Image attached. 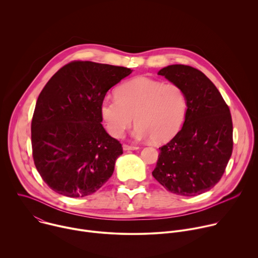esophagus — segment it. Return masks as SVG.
<instances>
[{
    "mask_svg": "<svg viewBox=\"0 0 258 258\" xmlns=\"http://www.w3.org/2000/svg\"><path fill=\"white\" fill-rule=\"evenodd\" d=\"M122 148H123V150H137V149H139V147L138 146H133V145H127V144H123L122 145Z\"/></svg>",
    "mask_w": 258,
    "mask_h": 258,
    "instance_id": "obj_1",
    "label": "esophagus"
}]
</instances>
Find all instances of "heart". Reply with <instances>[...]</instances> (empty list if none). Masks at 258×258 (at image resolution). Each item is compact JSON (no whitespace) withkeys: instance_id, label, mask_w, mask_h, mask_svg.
<instances>
[{"instance_id":"obj_1","label":"heart","mask_w":258,"mask_h":258,"mask_svg":"<svg viewBox=\"0 0 258 258\" xmlns=\"http://www.w3.org/2000/svg\"><path fill=\"white\" fill-rule=\"evenodd\" d=\"M116 99H104L100 112L108 133L120 138L134 121V136L155 143L169 140L180 128L187 112V98L176 84L136 78L120 85Z\"/></svg>"}]
</instances>
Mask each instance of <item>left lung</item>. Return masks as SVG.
Instances as JSON below:
<instances>
[{
  "instance_id": "left-lung-1",
  "label": "left lung",
  "mask_w": 258,
  "mask_h": 258,
  "mask_svg": "<svg viewBox=\"0 0 258 258\" xmlns=\"http://www.w3.org/2000/svg\"><path fill=\"white\" fill-rule=\"evenodd\" d=\"M158 75L183 90L188 109L181 130L159 148L152 174L173 194H202L222 178L233 152L230 108L213 83L194 67L169 65Z\"/></svg>"
}]
</instances>
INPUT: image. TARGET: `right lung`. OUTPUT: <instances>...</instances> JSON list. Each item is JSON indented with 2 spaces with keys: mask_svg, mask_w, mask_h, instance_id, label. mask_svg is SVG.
<instances>
[{
  "mask_svg": "<svg viewBox=\"0 0 258 258\" xmlns=\"http://www.w3.org/2000/svg\"><path fill=\"white\" fill-rule=\"evenodd\" d=\"M133 70L92 61H72L47 83L31 120L34 165L56 193L85 197L112 175L122 146L102 125L105 95Z\"/></svg>",
  "mask_w": 258,
  "mask_h": 258,
  "instance_id": "right-lung-1",
  "label": "right lung"
}]
</instances>
